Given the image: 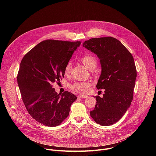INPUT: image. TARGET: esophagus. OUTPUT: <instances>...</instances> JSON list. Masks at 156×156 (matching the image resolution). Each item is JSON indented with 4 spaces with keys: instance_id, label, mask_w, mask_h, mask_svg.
Segmentation results:
<instances>
[{
    "instance_id": "obj_1",
    "label": "esophagus",
    "mask_w": 156,
    "mask_h": 156,
    "mask_svg": "<svg viewBox=\"0 0 156 156\" xmlns=\"http://www.w3.org/2000/svg\"><path fill=\"white\" fill-rule=\"evenodd\" d=\"M78 98H82V99H84V98H86L87 96H85V95H83V94H80V95H78Z\"/></svg>"
}]
</instances>
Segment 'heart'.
I'll use <instances>...</instances> for the list:
<instances>
[{"instance_id":"obj_1","label":"heart","mask_w":156,"mask_h":156,"mask_svg":"<svg viewBox=\"0 0 156 156\" xmlns=\"http://www.w3.org/2000/svg\"><path fill=\"white\" fill-rule=\"evenodd\" d=\"M81 60L83 63V64L86 67L90 70H92L93 69H94L97 66V60L93 55H85L81 58ZM72 64L71 62H69L67 63H66L64 69V72L66 75L70 73L72 69ZM90 86H91V83L88 81L76 82L70 84V88L74 91L81 93H84L87 92L89 87Z\"/></svg>"}]
</instances>
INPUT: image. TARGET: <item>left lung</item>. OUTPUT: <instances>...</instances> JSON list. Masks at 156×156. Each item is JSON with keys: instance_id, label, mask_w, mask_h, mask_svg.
<instances>
[{"instance_id": "obj_1", "label": "left lung", "mask_w": 156, "mask_h": 156, "mask_svg": "<svg viewBox=\"0 0 156 156\" xmlns=\"http://www.w3.org/2000/svg\"><path fill=\"white\" fill-rule=\"evenodd\" d=\"M83 46L100 59L101 73L96 87L104 90L103 98L96 96V104L91 117L98 124L108 126L117 122L133 100L136 69L131 54L112 37L92 38Z\"/></svg>"}]
</instances>
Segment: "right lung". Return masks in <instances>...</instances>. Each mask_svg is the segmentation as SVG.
<instances>
[{"instance_id":"add662e5","label":"right lung","mask_w":156,"mask_h":156,"mask_svg":"<svg viewBox=\"0 0 156 156\" xmlns=\"http://www.w3.org/2000/svg\"><path fill=\"white\" fill-rule=\"evenodd\" d=\"M80 41H42L22 59L17 76L21 98L30 115L47 126L60 125L69 115L76 96L57 94L52 84L64 76L65 66Z\"/></svg>"}]
</instances>
